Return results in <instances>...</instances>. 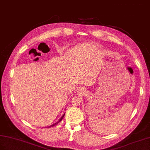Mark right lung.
Segmentation results:
<instances>
[{
	"mask_svg": "<svg viewBox=\"0 0 150 150\" xmlns=\"http://www.w3.org/2000/svg\"><path fill=\"white\" fill-rule=\"evenodd\" d=\"M64 115H65V114H64L63 115H62V117L60 118V119H59V121H57L56 123H54V125H51V126H48V127H53V126H55V125H57V124L58 123V122H60L62 120V119L63 118V117H64Z\"/></svg>",
	"mask_w": 150,
	"mask_h": 150,
	"instance_id": "right-lung-1",
	"label": "right lung"
}]
</instances>
